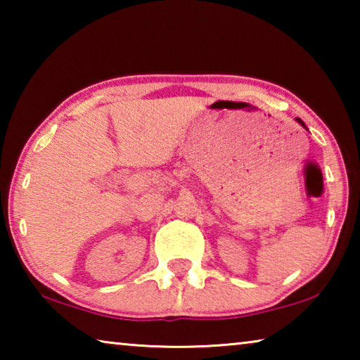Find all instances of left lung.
Returning a JSON list of instances; mask_svg holds the SVG:
<instances>
[{"label": "left lung", "mask_w": 360, "mask_h": 360, "mask_svg": "<svg viewBox=\"0 0 360 360\" xmlns=\"http://www.w3.org/2000/svg\"><path fill=\"white\" fill-rule=\"evenodd\" d=\"M297 122H298V124H300L302 127H304V124H303V120H302V119H297Z\"/></svg>", "instance_id": "1"}]
</instances>
